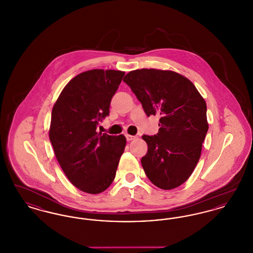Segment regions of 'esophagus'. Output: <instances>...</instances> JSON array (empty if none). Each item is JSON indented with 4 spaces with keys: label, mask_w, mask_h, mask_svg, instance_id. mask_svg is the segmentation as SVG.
<instances>
[{
    "label": "esophagus",
    "mask_w": 253,
    "mask_h": 253,
    "mask_svg": "<svg viewBox=\"0 0 253 253\" xmlns=\"http://www.w3.org/2000/svg\"><path fill=\"white\" fill-rule=\"evenodd\" d=\"M134 138H136V136H135V135H130V134H126V139H127L128 141L133 140Z\"/></svg>",
    "instance_id": "obj_1"
}]
</instances>
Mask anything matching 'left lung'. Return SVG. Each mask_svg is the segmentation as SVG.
I'll return each mask as SVG.
<instances>
[{
	"mask_svg": "<svg viewBox=\"0 0 253 253\" xmlns=\"http://www.w3.org/2000/svg\"><path fill=\"white\" fill-rule=\"evenodd\" d=\"M123 82L148 117L160 116L157 134L142 136L148 145L141 158L147 177L162 190L180 186L193 173L209 129L204 98L191 81L172 71L134 70Z\"/></svg>",
	"mask_w": 253,
	"mask_h": 253,
	"instance_id": "8db88e82",
	"label": "left lung"
}]
</instances>
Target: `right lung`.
<instances>
[{"instance_id": "add662e5", "label": "right lung", "mask_w": 253, "mask_h": 253, "mask_svg": "<svg viewBox=\"0 0 253 253\" xmlns=\"http://www.w3.org/2000/svg\"><path fill=\"white\" fill-rule=\"evenodd\" d=\"M125 73L94 69L81 73L61 91L51 115L49 138L67 178L87 193L104 192L115 179L126 146L123 134L96 132Z\"/></svg>"}]
</instances>
